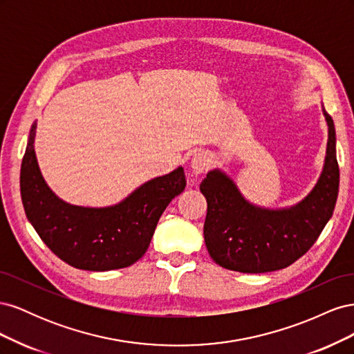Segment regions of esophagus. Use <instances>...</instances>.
Returning <instances> with one entry per match:
<instances>
[{"mask_svg":"<svg viewBox=\"0 0 354 354\" xmlns=\"http://www.w3.org/2000/svg\"><path fill=\"white\" fill-rule=\"evenodd\" d=\"M209 165H211L209 156L203 152L195 153L194 158H192V160H190V168L196 176L205 173V171L209 168Z\"/></svg>","mask_w":354,"mask_h":354,"instance_id":"esophagus-1","label":"esophagus"}]
</instances>
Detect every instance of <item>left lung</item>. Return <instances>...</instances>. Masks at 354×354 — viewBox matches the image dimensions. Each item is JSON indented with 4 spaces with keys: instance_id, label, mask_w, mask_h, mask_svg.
Listing matches in <instances>:
<instances>
[{
    "instance_id": "obj_1",
    "label": "left lung",
    "mask_w": 354,
    "mask_h": 354,
    "mask_svg": "<svg viewBox=\"0 0 354 354\" xmlns=\"http://www.w3.org/2000/svg\"><path fill=\"white\" fill-rule=\"evenodd\" d=\"M328 145L315 187L297 203L267 208L246 199L233 178L220 168L208 171L199 186L208 209L203 238L211 259L227 270L266 273L297 261L312 246L335 208L339 186L337 137L322 106Z\"/></svg>"
}]
</instances>
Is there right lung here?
<instances>
[{
    "mask_svg": "<svg viewBox=\"0 0 354 354\" xmlns=\"http://www.w3.org/2000/svg\"><path fill=\"white\" fill-rule=\"evenodd\" d=\"M32 124L20 168V194L29 223L60 260L75 269H124L147 251L168 203L186 187L183 167L147 180L109 207H81L60 199L41 174Z\"/></svg>",
    "mask_w": 354,
    "mask_h": 354,
    "instance_id": "right-lung-1",
    "label": "right lung"
}]
</instances>
